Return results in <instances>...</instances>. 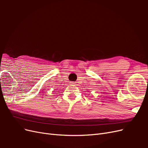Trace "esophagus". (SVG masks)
<instances>
[{
  "mask_svg": "<svg viewBox=\"0 0 148 148\" xmlns=\"http://www.w3.org/2000/svg\"><path fill=\"white\" fill-rule=\"evenodd\" d=\"M70 84H75V83H74V82H71V83H70Z\"/></svg>",
  "mask_w": 148,
  "mask_h": 148,
  "instance_id": "34e87169",
  "label": "esophagus"
}]
</instances>
